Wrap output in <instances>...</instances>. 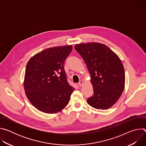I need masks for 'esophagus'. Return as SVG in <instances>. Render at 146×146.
I'll return each mask as SVG.
<instances>
[{
  "label": "esophagus",
  "instance_id": "34e87169",
  "mask_svg": "<svg viewBox=\"0 0 146 146\" xmlns=\"http://www.w3.org/2000/svg\"><path fill=\"white\" fill-rule=\"evenodd\" d=\"M83 84H84V81H83L82 80H80V81H79V82L78 83V85L80 87L82 86Z\"/></svg>",
  "mask_w": 146,
  "mask_h": 146
}]
</instances>
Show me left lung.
I'll return each instance as SVG.
<instances>
[{
  "label": "left lung",
  "instance_id": "obj_1",
  "mask_svg": "<svg viewBox=\"0 0 146 146\" xmlns=\"http://www.w3.org/2000/svg\"><path fill=\"white\" fill-rule=\"evenodd\" d=\"M74 48L84 59L90 74L94 94L87 103L96 109L111 108L125 88V76L121 59L109 47L99 43L77 44Z\"/></svg>",
  "mask_w": 146,
  "mask_h": 146
}]
</instances>
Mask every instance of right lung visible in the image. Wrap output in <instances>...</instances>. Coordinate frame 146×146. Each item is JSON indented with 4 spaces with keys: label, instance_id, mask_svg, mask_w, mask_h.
I'll list each match as a JSON object with an SVG mask.
<instances>
[{
    "label": "right lung",
    "instance_id": "1",
    "mask_svg": "<svg viewBox=\"0 0 146 146\" xmlns=\"http://www.w3.org/2000/svg\"><path fill=\"white\" fill-rule=\"evenodd\" d=\"M72 48L71 45L47 48L28 62L24 88L28 100L39 111L56 113L68 104L74 90L68 82L64 65Z\"/></svg>",
    "mask_w": 146,
    "mask_h": 146
}]
</instances>
